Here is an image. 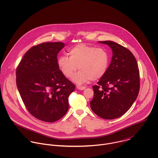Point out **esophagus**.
<instances>
[{"instance_id": "obj_1", "label": "esophagus", "mask_w": 158, "mask_h": 158, "mask_svg": "<svg viewBox=\"0 0 158 158\" xmlns=\"http://www.w3.org/2000/svg\"><path fill=\"white\" fill-rule=\"evenodd\" d=\"M76 87H77V89H79V90H84V89H85V87H84V86H81V85H78L76 86Z\"/></svg>"}]
</instances>
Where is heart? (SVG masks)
Instances as JSON below:
<instances>
[{
	"instance_id": "obj_1",
	"label": "heart",
	"mask_w": 158,
	"mask_h": 158,
	"mask_svg": "<svg viewBox=\"0 0 158 158\" xmlns=\"http://www.w3.org/2000/svg\"><path fill=\"white\" fill-rule=\"evenodd\" d=\"M69 57L62 55L58 58V64L63 74L71 77L79 68L73 80L77 84L89 80L101 78L109 67V55L106 49L84 43L78 44L69 50Z\"/></svg>"
}]
</instances>
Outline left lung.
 Instances as JSON below:
<instances>
[{
    "label": "left lung",
    "mask_w": 158,
    "mask_h": 158,
    "mask_svg": "<svg viewBox=\"0 0 158 158\" xmlns=\"http://www.w3.org/2000/svg\"><path fill=\"white\" fill-rule=\"evenodd\" d=\"M109 45L113 56L107 72L92 87V110L106 120L117 118L131 107L139 91V71L132 52L111 41H99Z\"/></svg>",
    "instance_id": "left-lung-1"
}]
</instances>
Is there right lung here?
Instances as JSON below:
<instances>
[{
	"instance_id": "obj_1",
	"label": "right lung",
	"mask_w": 158,
	"mask_h": 158,
	"mask_svg": "<svg viewBox=\"0 0 158 158\" xmlns=\"http://www.w3.org/2000/svg\"><path fill=\"white\" fill-rule=\"evenodd\" d=\"M62 42H46L27 51L16 69L17 86L26 109L36 118L55 122L67 113L75 85L60 71Z\"/></svg>"
}]
</instances>
